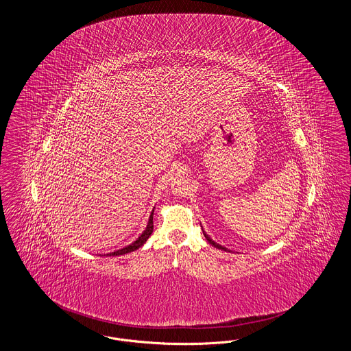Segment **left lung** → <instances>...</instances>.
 Masks as SVG:
<instances>
[{
    "label": "left lung",
    "mask_w": 351,
    "mask_h": 351,
    "mask_svg": "<svg viewBox=\"0 0 351 351\" xmlns=\"http://www.w3.org/2000/svg\"><path fill=\"white\" fill-rule=\"evenodd\" d=\"M204 235H205V238H206V241H208V242H209V243H210V245H212V246H215V247H217V249H221V250H226V249H225V247H222V246H221V245H218V243H216V242H215V241H212V239H210V238H209V237H208V235H206V234L204 233Z\"/></svg>",
    "instance_id": "obj_1"
}]
</instances>
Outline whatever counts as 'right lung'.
Wrapping results in <instances>:
<instances>
[{
  "label": "right lung",
  "instance_id": "obj_1",
  "mask_svg": "<svg viewBox=\"0 0 351 351\" xmlns=\"http://www.w3.org/2000/svg\"><path fill=\"white\" fill-rule=\"evenodd\" d=\"M152 215H154V210L151 212L150 219H149V223H147V228H146V230L142 233V235L133 242L132 245H129V246H126V247H123V249H121V250L114 251V252H110V254H106V255H113V256H117V255H123V254H128V252H132V251L138 250L141 246H143L145 245V242L149 239V237H150L151 233H152V230H154V223H152Z\"/></svg>",
  "mask_w": 351,
  "mask_h": 351
}]
</instances>
